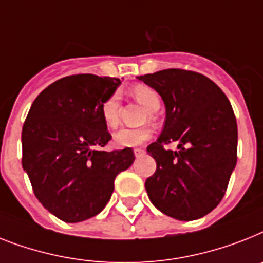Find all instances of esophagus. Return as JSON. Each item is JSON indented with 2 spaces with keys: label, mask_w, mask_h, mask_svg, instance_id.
I'll return each instance as SVG.
<instances>
[{
  "label": "esophagus",
  "mask_w": 263,
  "mask_h": 263,
  "mask_svg": "<svg viewBox=\"0 0 263 263\" xmlns=\"http://www.w3.org/2000/svg\"><path fill=\"white\" fill-rule=\"evenodd\" d=\"M134 154H135L136 158H139L144 154V150H143V148H135V150H134Z\"/></svg>",
  "instance_id": "esophagus-1"
}]
</instances>
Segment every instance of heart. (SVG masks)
Listing matches in <instances>:
<instances>
[{
	"label": "heart",
	"instance_id": "heart-1",
	"mask_svg": "<svg viewBox=\"0 0 263 263\" xmlns=\"http://www.w3.org/2000/svg\"><path fill=\"white\" fill-rule=\"evenodd\" d=\"M132 96L139 104H142L148 110V117L153 119V113L161 106L159 96L154 89L147 85H135L131 90ZM101 117L104 124L108 128H116L119 125V98L116 95L110 96L101 104ZM150 128H123L113 136V142L117 147H136L150 139Z\"/></svg>",
	"mask_w": 263,
	"mask_h": 263
}]
</instances>
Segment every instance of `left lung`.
Here are the masks:
<instances>
[{
    "instance_id": "1",
    "label": "left lung",
    "mask_w": 263,
    "mask_h": 263,
    "mask_svg": "<svg viewBox=\"0 0 263 263\" xmlns=\"http://www.w3.org/2000/svg\"><path fill=\"white\" fill-rule=\"evenodd\" d=\"M163 100L166 119L147 153L157 170L146 180L155 208L177 220H196L216 208L236 166L238 127L232 106L202 74L167 69L138 77ZM176 142V152L165 144Z\"/></svg>"
}]
</instances>
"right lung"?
I'll list each match as a JSON object with an SVG mask.
<instances>
[{"label":"right lung","instance_id":"obj_1","mask_svg":"<svg viewBox=\"0 0 263 263\" xmlns=\"http://www.w3.org/2000/svg\"><path fill=\"white\" fill-rule=\"evenodd\" d=\"M121 81L78 74L51 83L28 112L21 132L23 168L36 198L58 219L78 223L105 208L117 174L135 161L134 151H102L112 136L101 104Z\"/></svg>","mask_w":263,"mask_h":263}]
</instances>
